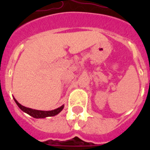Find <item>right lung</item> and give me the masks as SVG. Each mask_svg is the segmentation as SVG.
Returning a JSON list of instances; mask_svg holds the SVG:
<instances>
[{"instance_id": "right-lung-1", "label": "right lung", "mask_w": 150, "mask_h": 150, "mask_svg": "<svg viewBox=\"0 0 150 150\" xmlns=\"http://www.w3.org/2000/svg\"><path fill=\"white\" fill-rule=\"evenodd\" d=\"M14 100H15L16 104L18 106V107L22 110V111L29 114L30 116H32L33 117H35V118H44V117H47L55 116L57 114H58L64 108V105H62L61 107H58V108H57L55 110H48V111L38 110H33L31 109V108H29V107H25L24 106H22L15 98H14Z\"/></svg>"}]
</instances>
